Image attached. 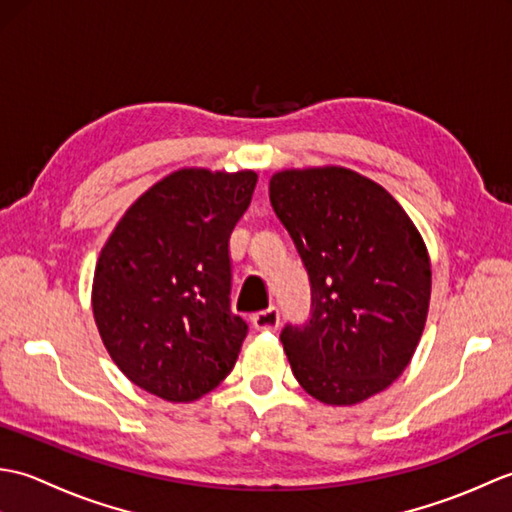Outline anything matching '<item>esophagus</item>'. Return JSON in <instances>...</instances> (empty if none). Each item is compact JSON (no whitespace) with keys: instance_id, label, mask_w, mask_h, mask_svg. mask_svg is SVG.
Segmentation results:
<instances>
[{"instance_id":"1","label":"esophagus","mask_w":512,"mask_h":512,"mask_svg":"<svg viewBox=\"0 0 512 512\" xmlns=\"http://www.w3.org/2000/svg\"><path fill=\"white\" fill-rule=\"evenodd\" d=\"M253 328L255 330H277L279 328V310L270 306L266 310H259L253 314Z\"/></svg>"}]
</instances>
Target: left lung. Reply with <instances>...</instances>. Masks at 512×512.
Masks as SVG:
<instances>
[{
    "mask_svg": "<svg viewBox=\"0 0 512 512\" xmlns=\"http://www.w3.org/2000/svg\"><path fill=\"white\" fill-rule=\"evenodd\" d=\"M270 204L312 286V317L281 343L299 385L356 405L405 372L427 323L431 259L416 224L378 182L345 167L284 169Z\"/></svg>",
    "mask_w": 512,
    "mask_h": 512,
    "instance_id": "obj_1",
    "label": "left lung"
}]
</instances>
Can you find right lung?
I'll return each mask as SVG.
<instances>
[{
	"instance_id": "add662e5",
	"label": "right lung",
	"mask_w": 512,
	"mask_h": 512,
	"mask_svg": "<svg viewBox=\"0 0 512 512\" xmlns=\"http://www.w3.org/2000/svg\"><path fill=\"white\" fill-rule=\"evenodd\" d=\"M257 173L184 167L149 187L101 248L92 312L107 354L140 389L193 402L231 374L246 323L228 308V237Z\"/></svg>"
}]
</instances>
